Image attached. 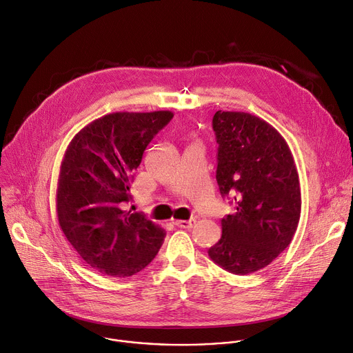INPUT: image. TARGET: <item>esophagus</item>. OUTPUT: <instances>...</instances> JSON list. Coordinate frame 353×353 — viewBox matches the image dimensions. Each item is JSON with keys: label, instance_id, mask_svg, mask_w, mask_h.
Listing matches in <instances>:
<instances>
[{"label": "esophagus", "instance_id": "esophagus-1", "mask_svg": "<svg viewBox=\"0 0 353 353\" xmlns=\"http://www.w3.org/2000/svg\"><path fill=\"white\" fill-rule=\"evenodd\" d=\"M196 223V219L194 218H191V219H188V221H185V219H176L174 221V225H177L179 228H191Z\"/></svg>", "mask_w": 353, "mask_h": 353}]
</instances>
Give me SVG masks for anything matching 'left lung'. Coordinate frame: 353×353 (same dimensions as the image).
Listing matches in <instances>:
<instances>
[{
    "label": "left lung",
    "instance_id": "left-lung-1",
    "mask_svg": "<svg viewBox=\"0 0 353 353\" xmlns=\"http://www.w3.org/2000/svg\"><path fill=\"white\" fill-rule=\"evenodd\" d=\"M216 183L234 196L236 211L221 219V239L210 258L234 274L270 265L299 227L301 191L290 148L276 128L249 112L216 111Z\"/></svg>",
    "mask_w": 353,
    "mask_h": 353
}]
</instances>
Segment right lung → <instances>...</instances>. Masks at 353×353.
Here are the masks:
<instances>
[{
  "label": "right lung",
  "instance_id": "right-lung-1",
  "mask_svg": "<svg viewBox=\"0 0 353 353\" xmlns=\"http://www.w3.org/2000/svg\"><path fill=\"white\" fill-rule=\"evenodd\" d=\"M172 118V111L107 114L76 134L63 156L59 225L80 258L101 274L132 276L163 243L165 230L125 204L132 200L134 173L146 146Z\"/></svg>",
  "mask_w": 353,
  "mask_h": 353
}]
</instances>
